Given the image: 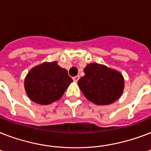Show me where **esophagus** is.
Listing matches in <instances>:
<instances>
[{
	"label": "esophagus",
	"mask_w": 151,
	"mask_h": 151,
	"mask_svg": "<svg viewBox=\"0 0 151 151\" xmlns=\"http://www.w3.org/2000/svg\"><path fill=\"white\" fill-rule=\"evenodd\" d=\"M79 79H80V77H79V76H78V75L75 76V77H73V80L74 81H78L79 80Z\"/></svg>",
	"instance_id": "1"
}]
</instances>
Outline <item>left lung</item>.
I'll list each match as a JSON object with an SVG mask.
<instances>
[{
    "mask_svg": "<svg viewBox=\"0 0 151 151\" xmlns=\"http://www.w3.org/2000/svg\"><path fill=\"white\" fill-rule=\"evenodd\" d=\"M84 72L85 76L78 84L88 100L97 105H108L122 96L124 78L119 72L98 63L87 65Z\"/></svg>",
    "mask_w": 151,
    "mask_h": 151,
    "instance_id": "8db88e82",
    "label": "left lung"
}]
</instances>
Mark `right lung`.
Wrapping results in <instances>:
<instances>
[{
    "instance_id": "1",
    "label": "right lung",
    "mask_w": 151,
    "mask_h": 151,
    "mask_svg": "<svg viewBox=\"0 0 151 151\" xmlns=\"http://www.w3.org/2000/svg\"><path fill=\"white\" fill-rule=\"evenodd\" d=\"M72 81L67 70L56 62L44 63L28 73L25 89L32 101L48 105L60 99Z\"/></svg>"
}]
</instances>
